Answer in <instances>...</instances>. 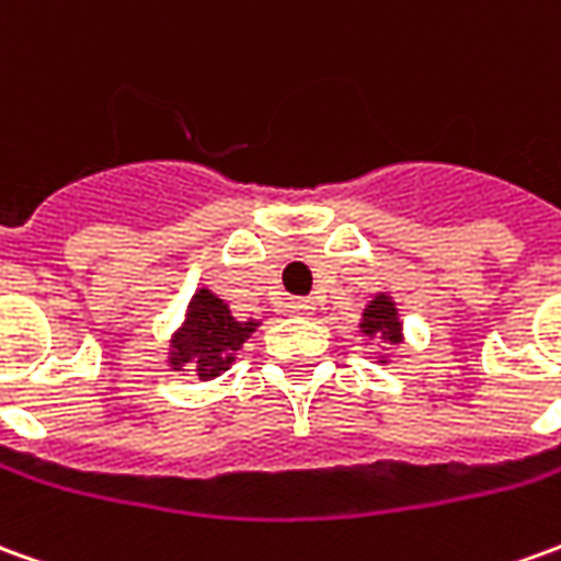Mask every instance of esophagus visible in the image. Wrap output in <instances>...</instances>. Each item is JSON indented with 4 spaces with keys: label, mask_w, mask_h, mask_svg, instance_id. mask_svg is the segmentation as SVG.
Returning a JSON list of instances; mask_svg holds the SVG:
<instances>
[{
    "label": "esophagus",
    "mask_w": 561,
    "mask_h": 561,
    "mask_svg": "<svg viewBox=\"0 0 561 561\" xmlns=\"http://www.w3.org/2000/svg\"><path fill=\"white\" fill-rule=\"evenodd\" d=\"M312 300H307V297H294V300H288V312L291 316H309L312 312Z\"/></svg>",
    "instance_id": "obj_1"
}]
</instances>
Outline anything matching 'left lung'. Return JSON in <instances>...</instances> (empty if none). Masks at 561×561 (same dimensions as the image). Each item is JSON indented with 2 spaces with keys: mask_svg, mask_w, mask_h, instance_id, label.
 I'll list each match as a JSON object with an SVG mask.
<instances>
[{
  "mask_svg": "<svg viewBox=\"0 0 561 561\" xmlns=\"http://www.w3.org/2000/svg\"><path fill=\"white\" fill-rule=\"evenodd\" d=\"M362 334L370 336V340H382V343H389V346H398L403 340L401 334V319H398V307H394V300H391L389 294H376L374 300L367 304L362 316ZM382 362H386V355H382Z\"/></svg>",
  "mask_w": 561,
  "mask_h": 561,
  "instance_id": "1",
  "label": "left lung"
}]
</instances>
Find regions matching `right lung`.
Here are the masks:
<instances>
[{
    "mask_svg": "<svg viewBox=\"0 0 561 561\" xmlns=\"http://www.w3.org/2000/svg\"><path fill=\"white\" fill-rule=\"evenodd\" d=\"M257 324L261 321L233 319L230 307L218 294L199 288L187 304L182 328L170 340V367L172 370L191 367L203 382L215 379L230 370V364L237 362V352L254 334Z\"/></svg>",
    "mask_w": 561,
    "mask_h": 561,
    "instance_id": "obj_1",
    "label": "right lung"
}]
</instances>
